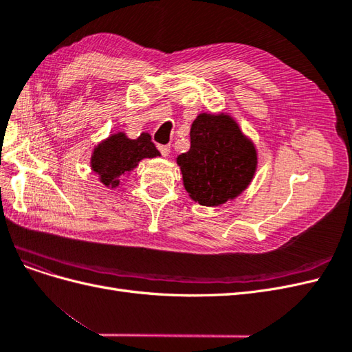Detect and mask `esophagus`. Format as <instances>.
Returning a JSON list of instances; mask_svg holds the SVG:
<instances>
[{"label":"esophagus","mask_w":352,"mask_h":352,"mask_svg":"<svg viewBox=\"0 0 352 352\" xmlns=\"http://www.w3.org/2000/svg\"><path fill=\"white\" fill-rule=\"evenodd\" d=\"M158 150H160V153H162L163 157H168V154H170V146H167V145H160Z\"/></svg>","instance_id":"34e87169"}]
</instances>
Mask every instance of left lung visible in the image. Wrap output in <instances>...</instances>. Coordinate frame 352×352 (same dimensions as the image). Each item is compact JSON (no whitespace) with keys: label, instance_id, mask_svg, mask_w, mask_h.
<instances>
[{"label":"left lung","instance_id":"1","mask_svg":"<svg viewBox=\"0 0 352 352\" xmlns=\"http://www.w3.org/2000/svg\"><path fill=\"white\" fill-rule=\"evenodd\" d=\"M190 199L217 207L235 199L252 182L257 148L228 113H201L190 126V148L177 155Z\"/></svg>","mask_w":352,"mask_h":352}]
</instances>
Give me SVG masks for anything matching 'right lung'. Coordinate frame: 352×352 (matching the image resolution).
I'll return each mask as SVG.
<instances>
[{"mask_svg": "<svg viewBox=\"0 0 352 352\" xmlns=\"http://www.w3.org/2000/svg\"><path fill=\"white\" fill-rule=\"evenodd\" d=\"M151 135L142 132L136 140L127 138L124 132H117L102 140L94 148L91 168L100 182L110 189L120 185L123 176L131 175L144 158L160 157Z\"/></svg>", "mask_w": 352, "mask_h": 352, "instance_id": "obj_1", "label": "right lung"}]
</instances>
